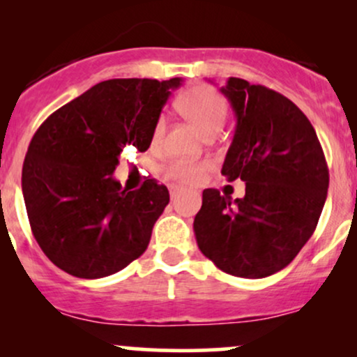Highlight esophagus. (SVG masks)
<instances>
[{"label":"esophagus","mask_w":357,"mask_h":357,"mask_svg":"<svg viewBox=\"0 0 357 357\" xmlns=\"http://www.w3.org/2000/svg\"><path fill=\"white\" fill-rule=\"evenodd\" d=\"M179 191H181V188H179V186H171V188H169L171 198H176V196L179 195Z\"/></svg>","instance_id":"esophagus-1"}]
</instances>
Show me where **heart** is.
Wrapping results in <instances>:
<instances>
[{"instance_id":"obj_1","label":"heart","mask_w":357,"mask_h":357,"mask_svg":"<svg viewBox=\"0 0 357 357\" xmlns=\"http://www.w3.org/2000/svg\"><path fill=\"white\" fill-rule=\"evenodd\" d=\"M178 107L192 124L198 126L204 136L218 132L225 126L228 116V104L221 93L208 85H196L183 92L178 99ZM166 117L161 116L154 126V141H159L165 134ZM210 167V162H171L166 167L167 178L178 183H195Z\"/></svg>"}]
</instances>
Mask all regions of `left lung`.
I'll return each instance as SVG.
<instances>
[{"mask_svg":"<svg viewBox=\"0 0 357 357\" xmlns=\"http://www.w3.org/2000/svg\"><path fill=\"white\" fill-rule=\"evenodd\" d=\"M221 93L236 116L221 174L245 181L243 198L203 191L196 241L223 272L264 278L312 236L329 188L324 151L305 114L275 90L230 77Z\"/></svg>","mask_w":357,"mask_h":357,"instance_id":"8db88e82","label":"left lung"}]
</instances>
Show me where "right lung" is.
Instances as JSON below:
<instances>
[{
	"label": "right lung",
	"instance_id": "1",
	"mask_svg": "<svg viewBox=\"0 0 357 357\" xmlns=\"http://www.w3.org/2000/svg\"><path fill=\"white\" fill-rule=\"evenodd\" d=\"M181 82H100L35 132L23 162V198L35 240L63 272L102 278L146 252L169 191L155 179L122 190L112 173L126 147L147 151L155 121Z\"/></svg>",
	"mask_w": 357,
	"mask_h": 357
}]
</instances>
